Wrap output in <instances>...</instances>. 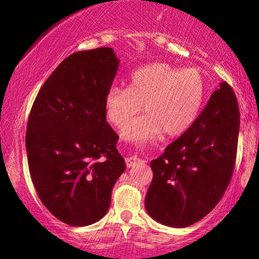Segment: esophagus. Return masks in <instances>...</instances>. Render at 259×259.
Segmentation results:
<instances>
[{
	"mask_svg": "<svg viewBox=\"0 0 259 259\" xmlns=\"http://www.w3.org/2000/svg\"><path fill=\"white\" fill-rule=\"evenodd\" d=\"M125 163H126V167L132 168V167H135V165L140 164V163H144V160L136 156H130L125 158Z\"/></svg>",
	"mask_w": 259,
	"mask_h": 259,
	"instance_id": "esophagus-1",
	"label": "esophagus"
}]
</instances>
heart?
<instances>
[{
    "label": "heart",
    "mask_w": 259,
    "mask_h": 259,
    "mask_svg": "<svg viewBox=\"0 0 259 259\" xmlns=\"http://www.w3.org/2000/svg\"><path fill=\"white\" fill-rule=\"evenodd\" d=\"M206 84L200 70L152 63L134 70L129 88L113 86L105 108L113 125L123 127L144 105L147 112L124 127L123 138L144 145L163 133L178 136L191 127L200 114Z\"/></svg>",
    "instance_id": "obj_1"
}]
</instances>
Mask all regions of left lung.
Returning <instances> with one entry per match:
<instances>
[{"mask_svg": "<svg viewBox=\"0 0 259 259\" xmlns=\"http://www.w3.org/2000/svg\"><path fill=\"white\" fill-rule=\"evenodd\" d=\"M239 129L236 96L223 81L191 127L151 162L145 207L154 221L186 228L218 204L234 173Z\"/></svg>", "mask_w": 259, "mask_h": 259, "instance_id": "8db88e82", "label": "left lung"}]
</instances>
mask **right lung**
I'll list each match as a JSON object with an SVG mask.
<instances>
[{
    "instance_id": "1",
    "label": "right lung",
    "mask_w": 259,
    "mask_h": 259,
    "mask_svg": "<svg viewBox=\"0 0 259 259\" xmlns=\"http://www.w3.org/2000/svg\"><path fill=\"white\" fill-rule=\"evenodd\" d=\"M119 59L109 47L70 55L38 91L29 114L25 146L38 197L72 227L99 222L125 170L119 136L106 120L105 97Z\"/></svg>"
}]
</instances>
